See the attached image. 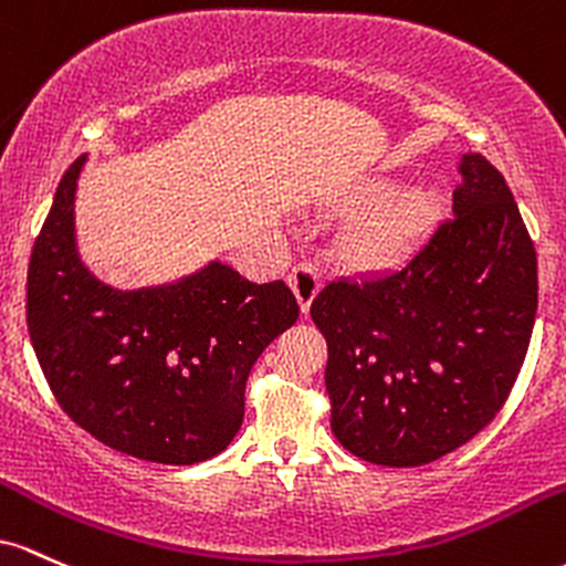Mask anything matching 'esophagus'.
<instances>
[{
    "label": "esophagus",
    "mask_w": 566,
    "mask_h": 566,
    "mask_svg": "<svg viewBox=\"0 0 566 566\" xmlns=\"http://www.w3.org/2000/svg\"><path fill=\"white\" fill-rule=\"evenodd\" d=\"M289 285L294 291L296 302H300L302 313H310V304H313L317 289H321V272H317V266L310 262H300L291 270Z\"/></svg>",
    "instance_id": "34e87169"
}]
</instances>
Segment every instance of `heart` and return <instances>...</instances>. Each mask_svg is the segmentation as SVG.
I'll list each match as a JSON object with an SVG mask.
<instances>
[{"label":"heart","mask_w":566,"mask_h":566,"mask_svg":"<svg viewBox=\"0 0 566 566\" xmlns=\"http://www.w3.org/2000/svg\"><path fill=\"white\" fill-rule=\"evenodd\" d=\"M392 181H371L355 202L368 206L353 216L339 238V253L350 264H387L409 256L441 219L443 198L430 184L391 192Z\"/></svg>","instance_id":"obj_1"}]
</instances>
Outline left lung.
<instances>
[{
    "instance_id": "1",
    "label": "left lung",
    "mask_w": 566,
    "mask_h": 566,
    "mask_svg": "<svg viewBox=\"0 0 566 566\" xmlns=\"http://www.w3.org/2000/svg\"><path fill=\"white\" fill-rule=\"evenodd\" d=\"M452 219L392 270L332 281L326 336L336 441L387 468L433 462L494 420L537 313V256L497 168L462 155Z\"/></svg>"
}]
</instances>
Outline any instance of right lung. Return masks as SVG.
Instances as JSON below:
<instances>
[{
    "label": "right lung",
    "mask_w": 566,
    "mask_h": 566,
    "mask_svg": "<svg viewBox=\"0 0 566 566\" xmlns=\"http://www.w3.org/2000/svg\"><path fill=\"white\" fill-rule=\"evenodd\" d=\"M69 165L29 262L27 323L55 401L117 452L195 465L243 424L245 379L300 304L283 281L211 262L179 283L119 291L82 264Z\"/></svg>",
    "instance_id": "1"
}]
</instances>
